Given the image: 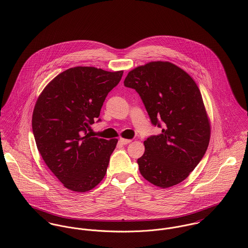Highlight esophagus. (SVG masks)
<instances>
[{"label": "esophagus", "mask_w": 248, "mask_h": 248, "mask_svg": "<svg viewBox=\"0 0 248 248\" xmlns=\"http://www.w3.org/2000/svg\"><path fill=\"white\" fill-rule=\"evenodd\" d=\"M131 141H132L131 140H126V139H120V140H119V142H120L121 144H123V145L129 144V143H130Z\"/></svg>", "instance_id": "34e87169"}]
</instances>
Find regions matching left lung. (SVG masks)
<instances>
[{
  "label": "left lung",
  "mask_w": 248,
  "mask_h": 248,
  "mask_svg": "<svg viewBox=\"0 0 248 248\" xmlns=\"http://www.w3.org/2000/svg\"><path fill=\"white\" fill-rule=\"evenodd\" d=\"M124 85L140 95L154 125L161 134L144 141L138 159L142 177L168 188L183 181L203 157L211 124L195 80L168 61H153L129 71Z\"/></svg>",
  "instance_id": "1"
}]
</instances>
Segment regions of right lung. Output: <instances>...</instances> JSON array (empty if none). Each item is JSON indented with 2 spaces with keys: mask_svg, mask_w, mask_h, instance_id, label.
<instances>
[{
  "mask_svg": "<svg viewBox=\"0 0 248 248\" xmlns=\"http://www.w3.org/2000/svg\"><path fill=\"white\" fill-rule=\"evenodd\" d=\"M122 74L94 67L71 68L55 76L36 101L32 131L37 149L71 191H90L106 175L118 140L95 138L90 129Z\"/></svg>",
  "mask_w": 248,
  "mask_h": 248,
  "instance_id": "add662e5",
  "label": "right lung"
}]
</instances>
